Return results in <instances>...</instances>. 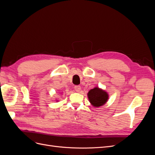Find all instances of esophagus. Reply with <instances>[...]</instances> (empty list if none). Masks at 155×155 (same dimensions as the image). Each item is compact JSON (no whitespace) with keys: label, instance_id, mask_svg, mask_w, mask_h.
Listing matches in <instances>:
<instances>
[{"label":"esophagus","instance_id":"obj_1","mask_svg":"<svg viewBox=\"0 0 155 155\" xmlns=\"http://www.w3.org/2000/svg\"><path fill=\"white\" fill-rule=\"evenodd\" d=\"M74 89L75 91H76V92H79L81 90V87L79 85H76L74 87Z\"/></svg>","mask_w":155,"mask_h":155}]
</instances>
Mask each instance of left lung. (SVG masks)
I'll return each instance as SVG.
<instances>
[{
  "instance_id": "8db88e82",
  "label": "left lung",
  "mask_w": 155,
  "mask_h": 155,
  "mask_svg": "<svg viewBox=\"0 0 155 155\" xmlns=\"http://www.w3.org/2000/svg\"><path fill=\"white\" fill-rule=\"evenodd\" d=\"M88 97L91 104L96 107L104 105L109 98L106 92L97 87L91 89L88 93Z\"/></svg>"
}]
</instances>
